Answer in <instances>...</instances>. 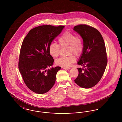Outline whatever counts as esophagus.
<instances>
[{"instance_id": "obj_1", "label": "esophagus", "mask_w": 122, "mask_h": 122, "mask_svg": "<svg viewBox=\"0 0 122 122\" xmlns=\"http://www.w3.org/2000/svg\"><path fill=\"white\" fill-rule=\"evenodd\" d=\"M63 68L64 69H65V70H69L70 69V67H63Z\"/></svg>"}]
</instances>
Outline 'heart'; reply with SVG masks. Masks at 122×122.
I'll return each mask as SVG.
<instances>
[{"label": "heart", "mask_w": 122, "mask_h": 122, "mask_svg": "<svg viewBox=\"0 0 122 122\" xmlns=\"http://www.w3.org/2000/svg\"><path fill=\"white\" fill-rule=\"evenodd\" d=\"M58 44L52 43L49 47V53L53 58H56L59 54L60 47L69 46L68 53L70 56L61 57L57 59L55 62L57 65L63 67H67L76 62V56L81 55L83 50V43L81 36L70 31H65L58 38ZM71 55H70V54Z\"/></svg>", "instance_id": "heart-1"}]
</instances>
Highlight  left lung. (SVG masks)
Instances as JSON below:
<instances>
[{
  "label": "left lung",
  "mask_w": 122,
  "mask_h": 122,
  "mask_svg": "<svg viewBox=\"0 0 122 122\" xmlns=\"http://www.w3.org/2000/svg\"><path fill=\"white\" fill-rule=\"evenodd\" d=\"M74 30L81 35L84 42L83 52L78 64L79 75L75 82L80 86L90 88L96 85L103 76L107 63L104 41L97 29L85 24L76 25Z\"/></svg>",
  "instance_id": "1"
}]
</instances>
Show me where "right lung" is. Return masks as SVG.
I'll return each instance as SVG.
<instances>
[{"label": "right lung", "instance_id": "1", "mask_svg": "<svg viewBox=\"0 0 122 122\" xmlns=\"http://www.w3.org/2000/svg\"><path fill=\"white\" fill-rule=\"evenodd\" d=\"M64 25H43L30 30L20 50L18 68L24 82L32 92L44 94L53 86L60 67H52L54 60L49 47L62 31Z\"/></svg>", "mask_w": 122, "mask_h": 122}]
</instances>
